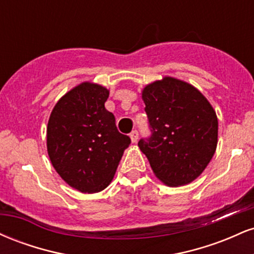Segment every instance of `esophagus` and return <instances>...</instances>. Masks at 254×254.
<instances>
[{"mask_svg": "<svg viewBox=\"0 0 254 254\" xmlns=\"http://www.w3.org/2000/svg\"><path fill=\"white\" fill-rule=\"evenodd\" d=\"M130 137H131V141H132L133 143H135V142H137V139H138V131H137V130L131 131Z\"/></svg>", "mask_w": 254, "mask_h": 254, "instance_id": "esophagus-1", "label": "esophagus"}]
</instances>
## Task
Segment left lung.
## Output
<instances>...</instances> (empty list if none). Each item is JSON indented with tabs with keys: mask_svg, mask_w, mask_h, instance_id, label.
Masks as SVG:
<instances>
[{
	"mask_svg": "<svg viewBox=\"0 0 254 254\" xmlns=\"http://www.w3.org/2000/svg\"><path fill=\"white\" fill-rule=\"evenodd\" d=\"M150 136L138 147L162 183L193 182L210 162L217 145L216 113L199 90L173 77L148 84L142 92Z\"/></svg>",
	"mask_w": 254,
	"mask_h": 254,
	"instance_id": "left-lung-1",
	"label": "left lung"
}]
</instances>
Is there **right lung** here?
I'll return each instance as SVG.
<instances>
[{
  "mask_svg": "<svg viewBox=\"0 0 254 254\" xmlns=\"http://www.w3.org/2000/svg\"><path fill=\"white\" fill-rule=\"evenodd\" d=\"M107 98L105 87L81 83L58 100L48 123L52 166L64 182L84 193L109 185L131 143L105 107Z\"/></svg>",
  "mask_w": 254,
  "mask_h": 254,
  "instance_id": "1",
  "label": "right lung"
}]
</instances>
